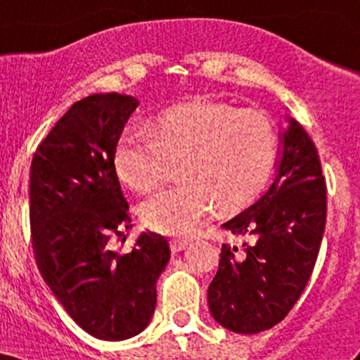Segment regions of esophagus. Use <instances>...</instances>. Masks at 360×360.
<instances>
[{
	"label": "esophagus",
	"mask_w": 360,
	"mask_h": 360,
	"mask_svg": "<svg viewBox=\"0 0 360 360\" xmlns=\"http://www.w3.org/2000/svg\"><path fill=\"white\" fill-rule=\"evenodd\" d=\"M191 244L190 238H170V249H172V252H179V250H184L188 248V245Z\"/></svg>",
	"instance_id": "1"
}]
</instances>
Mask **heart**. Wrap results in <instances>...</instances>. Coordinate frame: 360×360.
<instances>
[{
	"instance_id": "1",
	"label": "heart",
	"mask_w": 360,
	"mask_h": 360,
	"mask_svg": "<svg viewBox=\"0 0 360 360\" xmlns=\"http://www.w3.org/2000/svg\"><path fill=\"white\" fill-rule=\"evenodd\" d=\"M112 167L125 186L148 193L179 165L183 179L151 195L141 217L151 230L186 235L214 207L238 210L270 183L278 134L261 115L212 101H191L157 116L150 130L129 125L112 146Z\"/></svg>"
}]
</instances>
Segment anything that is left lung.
<instances>
[{
  "label": "left lung",
  "mask_w": 360,
  "mask_h": 360,
  "mask_svg": "<svg viewBox=\"0 0 360 360\" xmlns=\"http://www.w3.org/2000/svg\"><path fill=\"white\" fill-rule=\"evenodd\" d=\"M326 181L317 150L296 120L284 134L270 190L224 228L244 238L223 244L219 270L207 291L214 319L254 335L282 321L307 288L326 228Z\"/></svg>",
  "instance_id": "8db88e82"
}]
</instances>
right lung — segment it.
Segmentation results:
<instances>
[{
  "label": "right lung",
  "mask_w": 360,
  "mask_h": 360,
  "mask_svg": "<svg viewBox=\"0 0 360 360\" xmlns=\"http://www.w3.org/2000/svg\"><path fill=\"white\" fill-rule=\"evenodd\" d=\"M136 106L122 94L78 101L31 163L29 219L39 270L76 324L110 341L150 324L170 259L169 242L155 233L141 235L127 252L115 249L132 219L111 155Z\"/></svg>",
  "instance_id": "obj_1"
}]
</instances>
